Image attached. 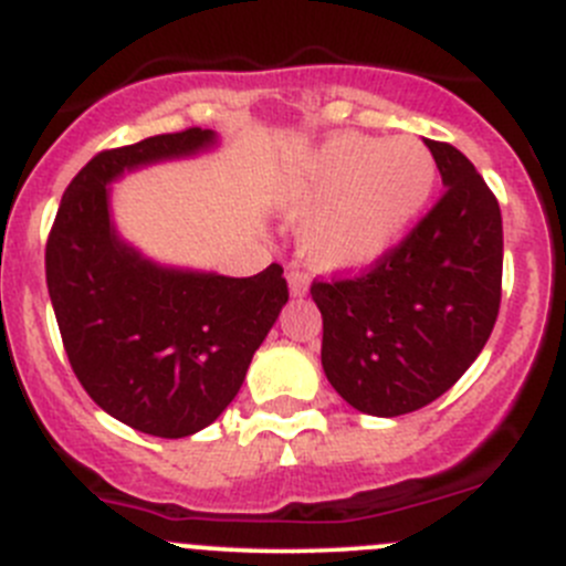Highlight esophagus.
<instances>
[{"label": "esophagus", "instance_id": "esophagus-1", "mask_svg": "<svg viewBox=\"0 0 566 566\" xmlns=\"http://www.w3.org/2000/svg\"><path fill=\"white\" fill-rule=\"evenodd\" d=\"M287 284H290V295H295V298H301V295L310 293V279H306L301 271H290Z\"/></svg>", "mask_w": 566, "mask_h": 566}]
</instances>
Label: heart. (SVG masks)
Returning a JSON list of instances; mask_svg holds the SVG:
<instances>
[{"instance_id":"1","label":"heart","mask_w":566,"mask_h":566,"mask_svg":"<svg viewBox=\"0 0 566 566\" xmlns=\"http://www.w3.org/2000/svg\"><path fill=\"white\" fill-rule=\"evenodd\" d=\"M437 190V160L415 137L337 135L290 171L279 210L301 227L315 271H361L406 238Z\"/></svg>"}]
</instances>
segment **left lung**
Returning <instances> with one entry per match:
<instances>
[{
  "mask_svg": "<svg viewBox=\"0 0 566 566\" xmlns=\"http://www.w3.org/2000/svg\"><path fill=\"white\" fill-rule=\"evenodd\" d=\"M446 193L367 273L312 282L323 373L354 409L398 417L464 376L501 310V207L473 163L426 140Z\"/></svg>",
  "mask_w": 566,
  "mask_h": 566,
  "instance_id": "8db88e82",
  "label": "left lung"
}]
</instances>
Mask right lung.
I'll return each mask as SVG.
<instances>
[{"label":"right lung","mask_w":566,"mask_h":566,"mask_svg":"<svg viewBox=\"0 0 566 566\" xmlns=\"http://www.w3.org/2000/svg\"><path fill=\"white\" fill-rule=\"evenodd\" d=\"M216 144V132L190 126L98 151L65 188L46 243L49 298L76 378L109 417L163 440L218 420L290 298L276 262L249 279L168 268L115 232V179Z\"/></svg>","instance_id":"1"}]
</instances>
